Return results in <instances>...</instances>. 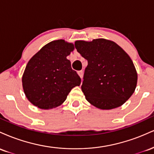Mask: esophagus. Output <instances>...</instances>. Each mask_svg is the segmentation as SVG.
Listing matches in <instances>:
<instances>
[{
  "label": "esophagus",
  "mask_w": 154,
  "mask_h": 154,
  "mask_svg": "<svg viewBox=\"0 0 154 154\" xmlns=\"http://www.w3.org/2000/svg\"><path fill=\"white\" fill-rule=\"evenodd\" d=\"M78 75H79V77H81V79H82V77H83V71H82V70H81V71H79L78 72Z\"/></svg>",
  "instance_id": "34e87169"
}]
</instances>
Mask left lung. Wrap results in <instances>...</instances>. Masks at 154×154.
Listing matches in <instances>:
<instances>
[{"instance_id": "left-lung-1", "label": "left lung", "mask_w": 154, "mask_h": 154, "mask_svg": "<svg viewBox=\"0 0 154 154\" xmlns=\"http://www.w3.org/2000/svg\"><path fill=\"white\" fill-rule=\"evenodd\" d=\"M77 52L88 60L82 91L92 105L100 109L119 107L135 91L137 75L133 62L117 44L105 39L75 43Z\"/></svg>"}]
</instances>
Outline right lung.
Wrapping results in <instances>:
<instances>
[{"instance_id": "obj_1", "label": "right lung", "mask_w": 154, "mask_h": 154, "mask_svg": "<svg viewBox=\"0 0 154 154\" xmlns=\"http://www.w3.org/2000/svg\"><path fill=\"white\" fill-rule=\"evenodd\" d=\"M74 45L63 40L48 43L27 63L22 85L27 99L40 109H50L66 100L69 93L79 86L81 78L66 59Z\"/></svg>"}]
</instances>
